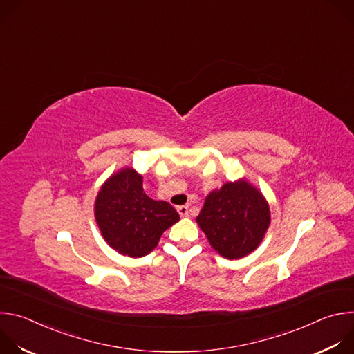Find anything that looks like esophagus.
Wrapping results in <instances>:
<instances>
[{
	"label": "esophagus",
	"instance_id": "obj_1",
	"mask_svg": "<svg viewBox=\"0 0 354 354\" xmlns=\"http://www.w3.org/2000/svg\"><path fill=\"white\" fill-rule=\"evenodd\" d=\"M176 210H178L180 217H187V214H189V207L187 206H179Z\"/></svg>",
	"mask_w": 354,
	"mask_h": 354
}]
</instances>
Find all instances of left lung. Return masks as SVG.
<instances>
[{
	"mask_svg": "<svg viewBox=\"0 0 354 354\" xmlns=\"http://www.w3.org/2000/svg\"><path fill=\"white\" fill-rule=\"evenodd\" d=\"M270 220L266 197L246 178L212 190L196 217L212 248L231 261L252 254L261 245Z\"/></svg>",
	"mask_w": 354,
	"mask_h": 354,
	"instance_id": "obj_1",
	"label": "left lung"
}]
</instances>
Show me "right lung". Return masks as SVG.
<instances>
[{
	"mask_svg": "<svg viewBox=\"0 0 354 354\" xmlns=\"http://www.w3.org/2000/svg\"><path fill=\"white\" fill-rule=\"evenodd\" d=\"M95 220L106 243L123 257L141 258L179 221L176 210L142 189V175L126 167L112 174L95 198Z\"/></svg>",
	"mask_w": 354,
	"mask_h": 354,
	"instance_id": "add662e5",
	"label": "right lung"
}]
</instances>
